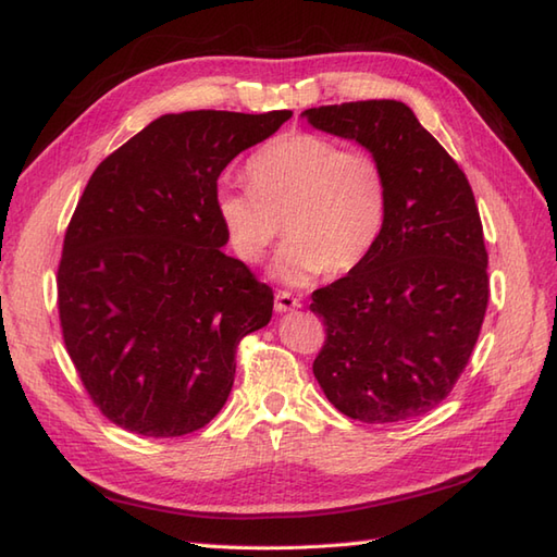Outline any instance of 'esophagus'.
I'll return each instance as SVG.
<instances>
[{
	"label": "esophagus",
	"instance_id": "1",
	"mask_svg": "<svg viewBox=\"0 0 557 557\" xmlns=\"http://www.w3.org/2000/svg\"><path fill=\"white\" fill-rule=\"evenodd\" d=\"M299 306H301V301L297 299V297H294V294L292 292H277L275 294V311L277 313H287V311H294V309H299Z\"/></svg>",
	"mask_w": 557,
	"mask_h": 557
}]
</instances>
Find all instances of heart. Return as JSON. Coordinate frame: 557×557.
<instances>
[{
	"label": "heart",
	"instance_id": "obj_1",
	"mask_svg": "<svg viewBox=\"0 0 557 557\" xmlns=\"http://www.w3.org/2000/svg\"><path fill=\"white\" fill-rule=\"evenodd\" d=\"M248 186H222L218 220L232 251L258 263L285 230L275 275L304 285L349 272L373 251L387 215L385 172L371 152L294 132L277 136L246 164ZM283 224L280 225L278 222Z\"/></svg>",
	"mask_w": 557,
	"mask_h": 557
}]
</instances>
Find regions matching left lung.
<instances>
[{
    "label": "left lung",
    "instance_id": "obj_1",
    "mask_svg": "<svg viewBox=\"0 0 557 557\" xmlns=\"http://www.w3.org/2000/svg\"><path fill=\"white\" fill-rule=\"evenodd\" d=\"M301 116L381 162L387 215L373 251L311 294L325 345L313 375L363 423L407 421L453 393L488 306V253L474 191L405 102L325 104Z\"/></svg>",
    "mask_w": 557,
    "mask_h": 557
}]
</instances>
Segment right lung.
Instances as JSON below:
<instances>
[{"label":"right lung","instance_id":"obj_1","mask_svg":"<svg viewBox=\"0 0 557 557\" xmlns=\"http://www.w3.org/2000/svg\"><path fill=\"white\" fill-rule=\"evenodd\" d=\"M289 116L164 114L92 172L64 234L57 306L81 383L112 423L176 437L227 401L236 347L270 323L272 289L222 253L218 176Z\"/></svg>","mask_w":557,"mask_h":557}]
</instances>
